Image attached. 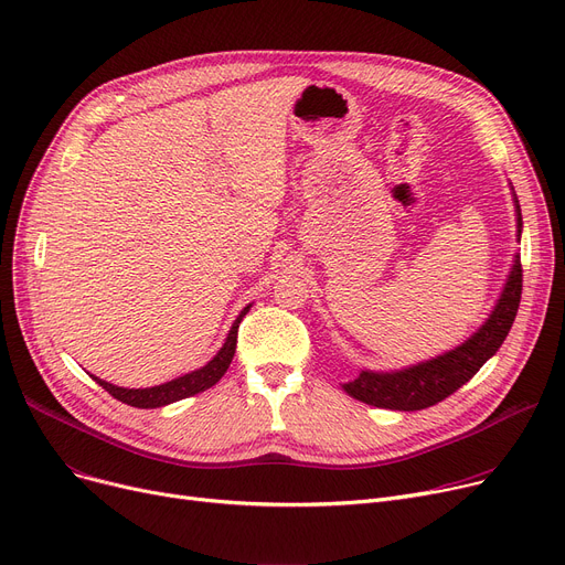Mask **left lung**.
<instances>
[{
	"label": "left lung",
	"mask_w": 565,
	"mask_h": 565,
	"mask_svg": "<svg viewBox=\"0 0 565 565\" xmlns=\"http://www.w3.org/2000/svg\"><path fill=\"white\" fill-rule=\"evenodd\" d=\"M518 207V233L522 231V213ZM522 298V263L515 258L511 277L503 286L501 298L486 320L483 328L458 345L451 352H444L439 358L417 364L412 369L394 371V373H373L362 371L354 382L343 384V390L366 405L384 407V409H426L444 398L458 392L465 382H469L477 371L499 350L503 339L509 337L513 320L518 316Z\"/></svg>",
	"instance_id": "8db88e82"
}]
</instances>
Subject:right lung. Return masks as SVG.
Masks as SVG:
<instances>
[{
  "label": "right lung",
  "instance_id": "add662e5",
  "mask_svg": "<svg viewBox=\"0 0 565 565\" xmlns=\"http://www.w3.org/2000/svg\"><path fill=\"white\" fill-rule=\"evenodd\" d=\"M249 311V307H245L241 311V316L235 318L233 328L222 345V350L215 354V358L207 362L203 369L199 371H192L183 377H175L171 382H164V384H158V387H148V390H124V387H116V384H109L100 377H94L100 387L111 394L116 401H121L126 405H132V407H162V405H169V403H175L181 398H190L194 394H201L205 390H211L213 384H217L222 380V375L226 373L233 354H235V343H237V328H241V320L245 318V313Z\"/></svg>",
  "mask_w": 565,
  "mask_h": 565
}]
</instances>
